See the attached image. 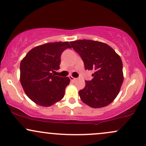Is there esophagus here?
<instances>
[{"mask_svg": "<svg viewBox=\"0 0 146 146\" xmlns=\"http://www.w3.org/2000/svg\"><path fill=\"white\" fill-rule=\"evenodd\" d=\"M69 78H70V80H71V82H75V80H76V78H73V77H72V76H69Z\"/></svg>", "mask_w": 146, "mask_h": 146, "instance_id": "34e87169", "label": "esophagus"}]
</instances>
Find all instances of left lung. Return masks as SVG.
I'll use <instances>...</instances> for the list:
<instances>
[{
    "label": "left lung",
    "instance_id": "8db88e82",
    "mask_svg": "<svg viewBox=\"0 0 146 146\" xmlns=\"http://www.w3.org/2000/svg\"><path fill=\"white\" fill-rule=\"evenodd\" d=\"M81 56L86 70H93V78L85 81L79 91L84 103L94 108H102L114 101L123 81V64L120 56L109 45L90 40L70 42Z\"/></svg>",
    "mask_w": 146,
    "mask_h": 146
}]
</instances>
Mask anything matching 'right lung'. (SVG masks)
Listing matches in <instances>:
<instances>
[{
    "label": "right lung",
    "instance_id": "right-lung-1",
    "mask_svg": "<svg viewBox=\"0 0 146 146\" xmlns=\"http://www.w3.org/2000/svg\"><path fill=\"white\" fill-rule=\"evenodd\" d=\"M68 48H71L68 42L46 43L33 48L22 60L21 85L36 104L51 106L64 96L69 78L56 76L52 72L59 69L62 53Z\"/></svg>",
    "mask_w": 146,
    "mask_h": 146
}]
</instances>
